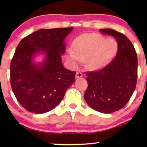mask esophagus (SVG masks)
Instances as JSON below:
<instances>
[{
    "label": "esophagus",
    "mask_w": 147,
    "mask_h": 147,
    "mask_svg": "<svg viewBox=\"0 0 147 147\" xmlns=\"http://www.w3.org/2000/svg\"><path fill=\"white\" fill-rule=\"evenodd\" d=\"M82 77H83V74L82 73H80V72H77V73H76V79H79V78H82Z\"/></svg>",
    "instance_id": "obj_1"
}]
</instances>
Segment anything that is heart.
Segmentation results:
<instances>
[{"mask_svg":"<svg viewBox=\"0 0 147 147\" xmlns=\"http://www.w3.org/2000/svg\"><path fill=\"white\" fill-rule=\"evenodd\" d=\"M73 50H69L66 58L74 67L86 60L90 69H98L107 65L116 50V43L112 38L105 39L98 33H86L74 40Z\"/></svg>","mask_w":147,"mask_h":147,"instance_id":"heart-1","label":"heart"}]
</instances>
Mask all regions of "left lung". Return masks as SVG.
<instances>
[{
  "mask_svg": "<svg viewBox=\"0 0 147 147\" xmlns=\"http://www.w3.org/2000/svg\"><path fill=\"white\" fill-rule=\"evenodd\" d=\"M100 31L116 39L118 51L114 59L100 71L87 72L88 88L84 99L92 109L104 114L125 106L135 90L137 80V55L131 41L111 29Z\"/></svg>",
  "mask_w": 147,
  "mask_h": 147,
  "instance_id": "8db88e82",
  "label": "left lung"
}]
</instances>
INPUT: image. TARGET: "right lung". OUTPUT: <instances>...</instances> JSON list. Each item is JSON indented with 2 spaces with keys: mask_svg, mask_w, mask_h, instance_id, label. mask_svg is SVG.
Listing matches in <instances>:
<instances>
[{
  "mask_svg": "<svg viewBox=\"0 0 147 147\" xmlns=\"http://www.w3.org/2000/svg\"><path fill=\"white\" fill-rule=\"evenodd\" d=\"M73 27L42 29L20 41L10 66L11 84L20 104L27 111L43 114L55 108L75 82L76 72L63 67L65 39ZM38 54L44 61L36 63Z\"/></svg>",
  "mask_w": 147,
  "mask_h": 147,
  "instance_id": "add662e5",
  "label": "right lung"
}]
</instances>
